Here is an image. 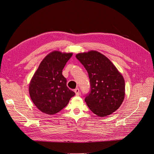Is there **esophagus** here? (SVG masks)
Listing matches in <instances>:
<instances>
[{"label": "esophagus", "instance_id": "1", "mask_svg": "<svg viewBox=\"0 0 154 154\" xmlns=\"http://www.w3.org/2000/svg\"><path fill=\"white\" fill-rule=\"evenodd\" d=\"M74 92H75L76 95H79V94H80V91H79V89L78 88H75V89L74 90Z\"/></svg>", "mask_w": 154, "mask_h": 154}]
</instances>
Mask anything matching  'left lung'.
<instances>
[{"instance_id":"left-lung-1","label":"left lung","mask_w":154,"mask_h":154,"mask_svg":"<svg viewBox=\"0 0 154 154\" xmlns=\"http://www.w3.org/2000/svg\"><path fill=\"white\" fill-rule=\"evenodd\" d=\"M87 70L91 91L85 95L87 106L95 114L106 117L117 110L125 97V80L112 62L100 52L91 51L75 55Z\"/></svg>"}]
</instances>
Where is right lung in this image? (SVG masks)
Instances as JSON below:
<instances>
[{"instance_id":"1","label":"right lung","mask_w":154,"mask_h":154,"mask_svg":"<svg viewBox=\"0 0 154 154\" xmlns=\"http://www.w3.org/2000/svg\"><path fill=\"white\" fill-rule=\"evenodd\" d=\"M72 53L53 51L40 62L29 84L30 98L38 109L54 115L68 104L75 92L67 86L62 70Z\"/></svg>"}]
</instances>
